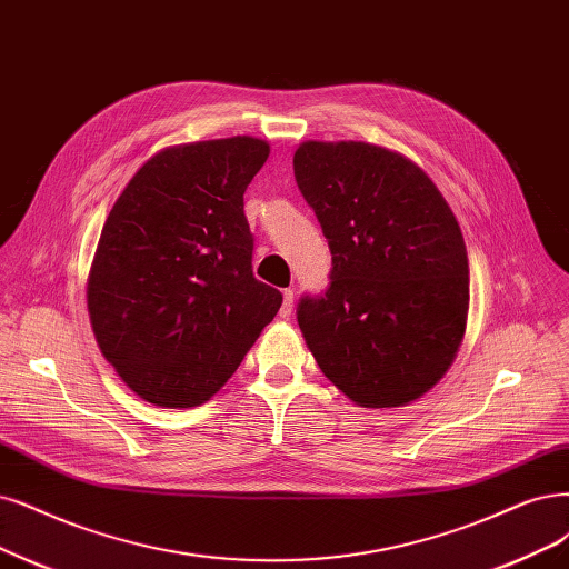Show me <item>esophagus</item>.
<instances>
[{"instance_id":"34e87169","label":"esophagus","mask_w":569,"mask_h":569,"mask_svg":"<svg viewBox=\"0 0 569 569\" xmlns=\"http://www.w3.org/2000/svg\"><path fill=\"white\" fill-rule=\"evenodd\" d=\"M292 302H296V292H292V288H286V290H283L281 317H290V311H292Z\"/></svg>"}]
</instances>
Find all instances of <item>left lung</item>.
<instances>
[{"mask_svg": "<svg viewBox=\"0 0 569 569\" xmlns=\"http://www.w3.org/2000/svg\"><path fill=\"white\" fill-rule=\"evenodd\" d=\"M332 269L298 323L328 380L368 408L403 406L450 368L469 313V258L425 171L368 142H305L292 157Z\"/></svg>", "mask_w": 569, "mask_h": 569, "instance_id": "obj_1", "label": "left lung"}]
</instances>
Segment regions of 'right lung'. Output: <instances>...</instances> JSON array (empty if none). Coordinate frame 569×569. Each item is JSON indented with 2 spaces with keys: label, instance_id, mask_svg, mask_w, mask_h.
Segmentation results:
<instances>
[{
  "label": "right lung",
  "instance_id": "right-lung-1",
  "mask_svg": "<svg viewBox=\"0 0 569 569\" xmlns=\"http://www.w3.org/2000/svg\"><path fill=\"white\" fill-rule=\"evenodd\" d=\"M269 144H178L147 161L104 220L89 277L98 347L140 398L208 401L239 368L283 296L252 277L243 192Z\"/></svg>",
  "mask_w": 569,
  "mask_h": 569
}]
</instances>
